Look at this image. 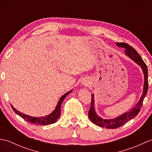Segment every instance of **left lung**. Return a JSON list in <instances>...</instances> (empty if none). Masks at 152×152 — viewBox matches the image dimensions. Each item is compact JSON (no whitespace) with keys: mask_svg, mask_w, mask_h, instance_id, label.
I'll return each mask as SVG.
<instances>
[{"mask_svg":"<svg viewBox=\"0 0 152 152\" xmlns=\"http://www.w3.org/2000/svg\"><path fill=\"white\" fill-rule=\"evenodd\" d=\"M116 44L118 47L123 48L125 49V54L127 56L129 57L131 59H133L134 62H136L138 65H140L142 69L143 72L144 74V90L142 95L141 96V98L139 101L136 104L134 107L127 112H125L122 115H119V117L111 119H103L96 114L94 108V99H93V95H91V107L89 110L88 116L93 124L101 127H105L106 129H116L121 127L123 125L125 124L131 119L134 118L135 116L140 111V108L142 106L144 99L146 96L148 89V68L146 63L144 62V61L142 59L140 56L134 48L128 44L124 42H116Z\"/></svg>","mask_w":152,"mask_h":152,"instance_id":"left-lung-1","label":"left lung"}]
</instances>
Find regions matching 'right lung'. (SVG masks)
Listing matches in <instances>:
<instances>
[{"mask_svg":"<svg viewBox=\"0 0 152 152\" xmlns=\"http://www.w3.org/2000/svg\"><path fill=\"white\" fill-rule=\"evenodd\" d=\"M72 91H70L69 92H67L65 94L63 95L60 98L59 102H58L57 104L56 107V109L54 110L53 112L52 113H51L50 114H49L48 115L45 116V117H40V118H34V117H32V116H29L27 115H25L23 113H21L20 112H19L18 110H17L15 108H14L13 107V106L11 105L12 109L14 110V112H15L16 114H18L19 116L24 119L25 121H27V122L30 123V124H33L34 125H48L50 124H52L56 123L57 119H59L60 114H61V104L63 102L64 99H65L66 96L69 94V93Z\"/></svg>","mask_w":152,"mask_h":152,"instance_id":"right-lung-1","label":"right lung"}]
</instances>
